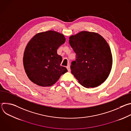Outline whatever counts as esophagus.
Masks as SVG:
<instances>
[{
    "instance_id": "esophagus-1",
    "label": "esophagus",
    "mask_w": 131,
    "mask_h": 131,
    "mask_svg": "<svg viewBox=\"0 0 131 131\" xmlns=\"http://www.w3.org/2000/svg\"><path fill=\"white\" fill-rule=\"evenodd\" d=\"M66 68H67V69H68V71L69 72H70V65H68L67 66Z\"/></svg>"
}]
</instances>
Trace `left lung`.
<instances>
[{
	"label": "left lung",
	"mask_w": 131,
	"mask_h": 131,
	"mask_svg": "<svg viewBox=\"0 0 131 131\" xmlns=\"http://www.w3.org/2000/svg\"><path fill=\"white\" fill-rule=\"evenodd\" d=\"M69 42L76 54L71 62V72L82 86L95 88L108 77L113 65L109 45L99 34L82 31L69 37Z\"/></svg>",
	"instance_id": "1"
}]
</instances>
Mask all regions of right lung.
I'll use <instances>...</instances> for the list:
<instances>
[{
    "mask_svg": "<svg viewBox=\"0 0 131 131\" xmlns=\"http://www.w3.org/2000/svg\"><path fill=\"white\" fill-rule=\"evenodd\" d=\"M63 34L48 30L36 34L28 42L23 55V65L29 79L35 84L51 86L68 70L60 65L62 58L57 53L65 42Z\"/></svg>",
    "mask_w": 131,
    "mask_h": 131,
    "instance_id": "add662e5",
    "label": "right lung"
}]
</instances>
